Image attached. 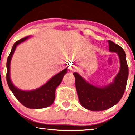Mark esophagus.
<instances>
[{"instance_id": "34e87169", "label": "esophagus", "mask_w": 135, "mask_h": 135, "mask_svg": "<svg viewBox=\"0 0 135 135\" xmlns=\"http://www.w3.org/2000/svg\"><path fill=\"white\" fill-rule=\"evenodd\" d=\"M72 72H74V71L75 70V69H74V68H73V69H72Z\"/></svg>"}]
</instances>
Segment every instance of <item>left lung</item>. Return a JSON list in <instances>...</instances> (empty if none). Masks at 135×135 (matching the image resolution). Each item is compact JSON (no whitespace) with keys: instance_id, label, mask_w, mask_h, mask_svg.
<instances>
[{"instance_id":"1","label":"left lung","mask_w":135,"mask_h":135,"mask_svg":"<svg viewBox=\"0 0 135 135\" xmlns=\"http://www.w3.org/2000/svg\"><path fill=\"white\" fill-rule=\"evenodd\" d=\"M109 51L116 52L120 60V69L111 83L103 87L94 86L74 72L75 87L80 103L91 111H102L112 107L120 101L126 87L128 66L124 51L119 45L108 41Z\"/></svg>"}]
</instances>
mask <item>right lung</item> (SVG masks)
Instances as JSON below:
<instances>
[{
    "instance_id": "add662e5",
    "label": "right lung",
    "mask_w": 135,
    "mask_h": 135,
    "mask_svg": "<svg viewBox=\"0 0 135 135\" xmlns=\"http://www.w3.org/2000/svg\"><path fill=\"white\" fill-rule=\"evenodd\" d=\"M30 37V36L26 37L14 44L10 55L7 60L6 79L9 89L21 104L29 108L39 109V108L47 107L52 104L55 100L56 89L61 84L63 76L67 73V69L63 70L58 74H56L48 80L47 83L37 89L30 91H24L16 87L12 83L10 77L11 60L17 46Z\"/></svg>"
}]
</instances>
